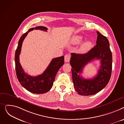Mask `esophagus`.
I'll use <instances>...</instances> for the list:
<instances>
[{"instance_id":"obj_1","label":"esophagus","mask_w":124,"mask_h":124,"mask_svg":"<svg viewBox=\"0 0 124 124\" xmlns=\"http://www.w3.org/2000/svg\"><path fill=\"white\" fill-rule=\"evenodd\" d=\"M70 56L69 54H66L64 55V62H70Z\"/></svg>"}]
</instances>
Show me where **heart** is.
Masks as SVG:
<instances>
[{"instance_id":"heart-1","label":"heart","mask_w":124,"mask_h":124,"mask_svg":"<svg viewBox=\"0 0 124 124\" xmlns=\"http://www.w3.org/2000/svg\"><path fill=\"white\" fill-rule=\"evenodd\" d=\"M82 40V36L81 35H75L72 38L71 43L73 45H78L81 42ZM92 46V43L90 41H86L83 42L80 46L79 50L81 53H86L91 48Z\"/></svg>"}]
</instances>
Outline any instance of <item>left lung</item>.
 I'll list each match as a JSON object with an SVG mask.
<instances>
[{
	"label": "left lung",
	"mask_w": 124,
	"mask_h": 124,
	"mask_svg": "<svg viewBox=\"0 0 124 124\" xmlns=\"http://www.w3.org/2000/svg\"><path fill=\"white\" fill-rule=\"evenodd\" d=\"M97 45L85 54H71L70 64L72 67V81L75 90L82 96H91L102 90L108 84L111 76L112 54L110 43L106 36L97 31ZM97 59L101 61L97 76L85 79L79 76L85 65Z\"/></svg>",
	"instance_id": "1"
}]
</instances>
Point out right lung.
Wrapping results in <instances>:
<instances>
[{
	"label": "right lung",
	"mask_w": 124,
	"mask_h": 124,
	"mask_svg": "<svg viewBox=\"0 0 124 124\" xmlns=\"http://www.w3.org/2000/svg\"><path fill=\"white\" fill-rule=\"evenodd\" d=\"M33 30H40L46 31L47 28L42 26L33 27L30 28L27 32L21 36L15 54L16 74L21 85L26 90L34 93H44L48 92L52 88L57 72L64 64V56H62L53 59L41 75L32 77L26 74L19 62V54L24 39L28 33Z\"/></svg>",
	"instance_id": "1"
}]
</instances>
